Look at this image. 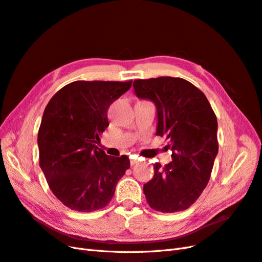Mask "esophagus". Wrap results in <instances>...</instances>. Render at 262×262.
Here are the masks:
<instances>
[{"instance_id": "obj_1", "label": "esophagus", "mask_w": 262, "mask_h": 262, "mask_svg": "<svg viewBox=\"0 0 262 262\" xmlns=\"http://www.w3.org/2000/svg\"><path fill=\"white\" fill-rule=\"evenodd\" d=\"M139 160H140V158L138 156H132L131 160H130V164L131 165H136L139 162Z\"/></svg>"}]
</instances>
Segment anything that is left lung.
I'll return each instance as SVG.
<instances>
[{
  "instance_id": "1",
  "label": "left lung",
  "mask_w": 262,
  "mask_h": 262,
  "mask_svg": "<svg viewBox=\"0 0 262 262\" xmlns=\"http://www.w3.org/2000/svg\"><path fill=\"white\" fill-rule=\"evenodd\" d=\"M139 98L157 110L156 136L168 140L172 161L154 164L143 186L150 208L163 213L187 210L207 187L217 155V120L205 95L180 77L161 76L133 82Z\"/></svg>"
}]
</instances>
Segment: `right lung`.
I'll return each instance as SVG.
<instances>
[{
    "instance_id": "add662e5",
    "label": "right lung",
    "mask_w": 262,
    "mask_h": 262,
    "mask_svg": "<svg viewBox=\"0 0 262 262\" xmlns=\"http://www.w3.org/2000/svg\"><path fill=\"white\" fill-rule=\"evenodd\" d=\"M131 85L75 81L55 93L45 109L38 131L39 165L52 193L71 210L105 208L130 168L128 156H108L96 144L109 125V106Z\"/></svg>"
}]
</instances>
